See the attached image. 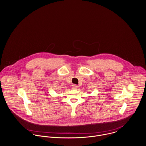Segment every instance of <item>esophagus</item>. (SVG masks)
I'll return each instance as SVG.
<instances>
[{
  "label": "esophagus",
  "instance_id": "34e87169",
  "mask_svg": "<svg viewBox=\"0 0 146 146\" xmlns=\"http://www.w3.org/2000/svg\"><path fill=\"white\" fill-rule=\"evenodd\" d=\"M72 88L74 89V90H76L78 88V86L77 85H75V84H73L72 86Z\"/></svg>",
  "mask_w": 146,
  "mask_h": 146
}]
</instances>
